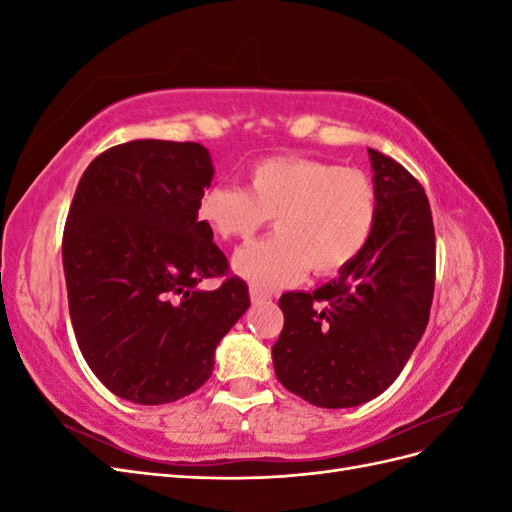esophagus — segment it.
<instances>
[{"label": "esophagus", "mask_w": 512, "mask_h": 512, "mask_svg": "<svg viewBox=\"0 0 512 512\" xmlns=\"http://www.w3.org/2000/svg\"><path fill=\"white\" fill-rule=\"evenodd\" d=\"M250 299H252L254 305H260V303H267L271 299V294L256 288V286H250Z\"/></svg>", "instance_id": "obj_1"}]
</instances>
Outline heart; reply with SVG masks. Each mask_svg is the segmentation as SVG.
<instances>
[{
	"mask_svg": "<svg viewBox=\"0 0 512 512\" xmlns=\"http://www.w3.org/2000/svg\"><path fill=\"white\" fill-rule=\"evenodd\" d=\"M198 213L220 239H250L273 218L277 235L243 245L232 267L252 286L277 290L307 269L331 275L352 265L378 228L380 196L359 168L280 156L250 168L247 190L209 185Z\"/></svg>",
	"mask_w": 512,
	"mask_h": 512,
	"instance_id": "1",
	"label": "heart"
}]
</instances>
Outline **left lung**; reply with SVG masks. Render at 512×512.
<instances>
[{
  "label": "left lung",
  "instance_id": "obj_1",
  "mask_svg": "<svg viewBox=\"0 0 512 512\" xmlns=\"http://www.w3.org/2000/svg\"><path fill=\"white\" fill-rule=\"evenodd\" d=\"M367 151L380 196L367 250L314 292L280 299L275 376L318 408H354L384 393L429 322L436 232L427 194L399 162Z\"/></svg>",
  "mask_w": 512,
  "mask_h": 512
}]
</instances>
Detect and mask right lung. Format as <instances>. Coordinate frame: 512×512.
Segmentation results:
<instances>
[{"instance_id":"obj_1","label":"right lung","mask_w":512,"mask_h":512,"mask_svg":"<svg viewBox=\"0 0 512 512\" xmlns=\"http://www.w3.org/2000/svg\"><path fill=\"white\" fill-rule=\"evenodd\" d=\"M213 164L200 143L130 141L87 166L64 228L70 320L108 391L143 406L203 386L220 339L250 307L213 230L198 220ZM209 276L220 289L200 291Z\"/></svg>"}]
</instances>
